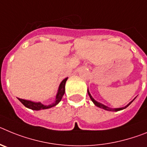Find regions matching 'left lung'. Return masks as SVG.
<instances>
[{
	"label": "left lung",
	"instance_id": "left-lung-1",
	"mask_svg": "<svg viewBox=\"0 0 147 147\" xmlns=\"http://www.w3.org/2000/svg\"><path fill=\"white\" fill-rule=\"evenodd\" d=\"M88 95H89V96H90V99L92 100V102H93V103H94V105H96V106H97V107H100V108L104 109V110H108V111H119V110H124V109H125L126 107H128V106H129V105H130V104L132 103V102H133V100L135 99V98H134V99L132 100V102H129V103L128 104V105H127V106H125V107H120V108H114V109H113V108H110V107H107V106H105V105H103V104H102V103H100V102H96V100H95L94 98H93V97H92V96H91V95H90V92H89V90H88Z\"/></svg>",
	"mask_w": 147,
	"mask_h": 147
}]
</instances>
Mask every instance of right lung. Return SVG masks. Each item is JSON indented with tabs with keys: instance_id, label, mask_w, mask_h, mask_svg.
I'll return each instance as SVG.
<instances>
[{
	"instance_id": "right-lung-1",
	"label": "right lung",
	"mask_w": 147,
	"mask_h": 147,
	"mask_svg": "<svg viewBox=\"0 0 147 147\" xmlns=\"http://www.w3.org/2000/svg\"><path fill=\"white\" fill-rule=\"evenodd\" d=\"M67 80V77L65 78V80H63L62 81V82L60 83V85L59 86V89H58V92L57 93V96H56V99L55 102H53L52 104L49 105H45L43 104H42L41 102H32V101H29V100H25L23 99V98H18V100L23 104L25 107H26L27 108H29L31 110H45V109H49L51 107H54L57 105H58L59 102L62 99L63 95L65 94V82Z\"/></svg>"
}]
</instances>
